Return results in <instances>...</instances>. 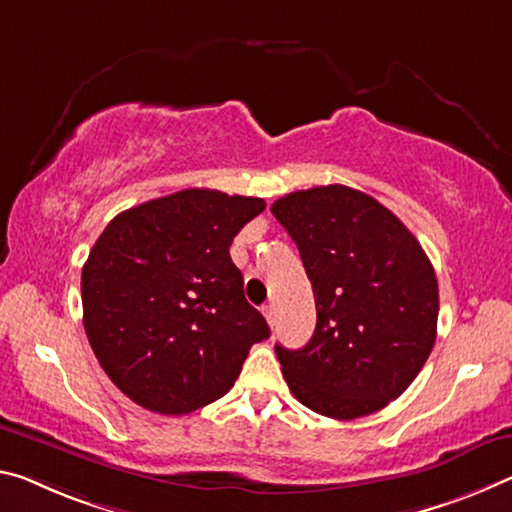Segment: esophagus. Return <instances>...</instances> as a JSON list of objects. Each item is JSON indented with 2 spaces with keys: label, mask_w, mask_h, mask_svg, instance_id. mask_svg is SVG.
<instances>
[{
  "label": "esophagus",
  "mask_w": 512,
  "mask_h": 512,
  "mask_svg": "<svg viewBox=\"0 0 512 512\" xmlns=\"http://www.w3.org/2000/svg\"><path fill=\"white\" fill-rule=\"evenodd\" d=\"M264 316H266V321H269V326L273 328L275 326V305L273 303L264 307Z\"/></svg>",
  "instance_id": "obj_1"
}]
</instances>
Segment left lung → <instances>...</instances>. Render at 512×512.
Listing matches in <instances>:
<instances>
[{"mask_svg": "<svg viewBox=\"0 0 512 512\" xmlns=\"http://www.w3.org/2000/svg\"><path fill=\"white\" fill-rule=\"evenodd\" d=\"M312 282L316 328L298 351L275 346L291 394L332 419L399 399L433 351L440 294L408 227L367 193L314 186L275 200Z\"/></svg>", "mask_w": 512, "mask_h": 512, "instance_id": "1", "label": "left lung"}]
</instances>
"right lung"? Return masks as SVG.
<instances>
[{
  "instance_id": "obj_1",
  "label": "right lung",
  "mask_w": 512,
  "mask_h": 512,
  "mask_svg": "<svg viewBox=\"0 0 512 512\" xmlns=\"http://www.w3.org/2000/svg\"><path fill=\"white\" fill-rule=\"evenodd\" d=\"M262 198L184 189L118 214L81 271L84 328L111 383L141 408L186 415L221 399L271 335L230 246Z\"/></svg>"
}]
</instances>
